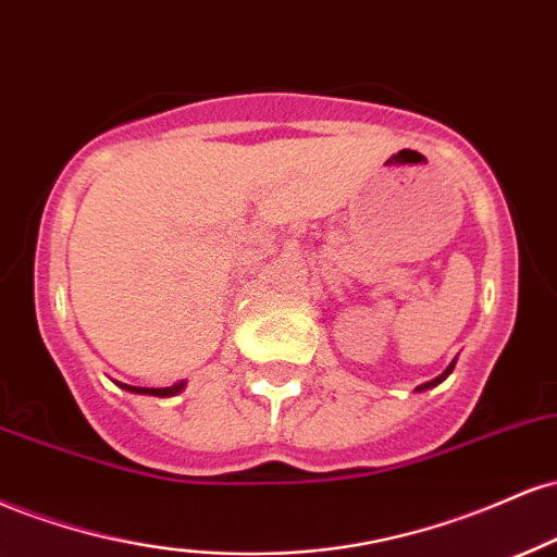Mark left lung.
<instances>
[{
    "mask_svg": "<svg viewBox=\"0 0 557 557\" xmlns=\"http://www.w3.org/2000/svg\"><path fill=\"white\" fill-rule=\"evenodd\" d=\"M454 368H456V359H454V362H450V364H448V368H446V372H441V375H437V377H435V381H430V383H422V385H420V388H417V391H428V388H433V385H437V383H443V381H446V377L450 375V372H454Z\"/></svg>",
    "mask_w": 557,
    "mask_h": 557,
    "instance_id": "left-lung-1",
    "label": "left lung"
}]
</instances>
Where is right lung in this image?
<instances>
[{
	"instance_id": "add662e5",
	"label": "right lung",
	"mask_w": 557,
	"mask_h": 557,
	"mask_svg": "<svg viewBox=\"0 0 557 557\" xmlns=\"http://www.w3.org/2000/svg\"><path fill=\"white\" fill-rule=\"evenodd\" d=\"M120 388L129 391V394H146V396H176L182 388H185V383H176V385H169V388H137V385H127V383H120Z\"/></svg>"
}]
</instances>
